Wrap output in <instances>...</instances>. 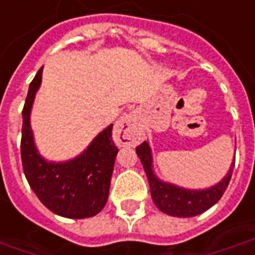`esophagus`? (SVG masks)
Segmentation results:
<instances>
[{
	"label": "esophagus",
	"mask_w": 255,
	"mask_h": 255,
	"mask_svg": "<svg viewBox=\"0 0 255 255\" xmlns=\"http://www.w3.org/2000/svg\"><path fill=\"white\" fill-rule=\"evenodd\" d=\"M139 139L141 132L136 114L132 112L123 116L114 126V141L121 146H134Z\"/></svg>",
	"instance_id": "esophagus-1"
}]
</instances>
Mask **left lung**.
I'll return each instance as SVG.
<instances>
[{
	"instance_id": "1",
	"label": "left lung",
	"mask_w": 255,
	"mask_h": 255,
	"mask_svg": "<svg viewBox=\"0 0 255 255\" xmlns=\"http://www.w3.org/2000/svg\"><path fill=\"white\" fill-rule=\"evenodd\" d=\"M136 155L141 159L143 170L146 173L150 187V195L155 205L164 214L177 218L195 216L214 207L221 200V197L229 186L233 167H235V162H233L230 166L229 173L216 186L207 190H186L170 183H164L155 176L152 166V152L148 142H142L141 145L136 146Z\"/></svg>"
}]
</instances>
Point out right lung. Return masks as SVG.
<instances>
[{
	"label": "right lung",
	"mask_w": 255,
	"mask_h": 255,
	"mask_svg": "<svg viewBox=\"0 0 255 255\" xmlns=\"http://www.w3.org/2000/svg\"><path fill=\"white\" fill-rule=\"evenodd\" d=\"M41 72L43 68L29 85L22 110L20 156L23 173L37 198L51 212L71 219L91 218L105 208L109 198L114 160L119 152L112 136L113 124L103 129L75 159L60 163L47 162L36 148L30 129V110L41 84Z\"/></svg>",
	"instance_id": "add662e5"
}]
</instances>
